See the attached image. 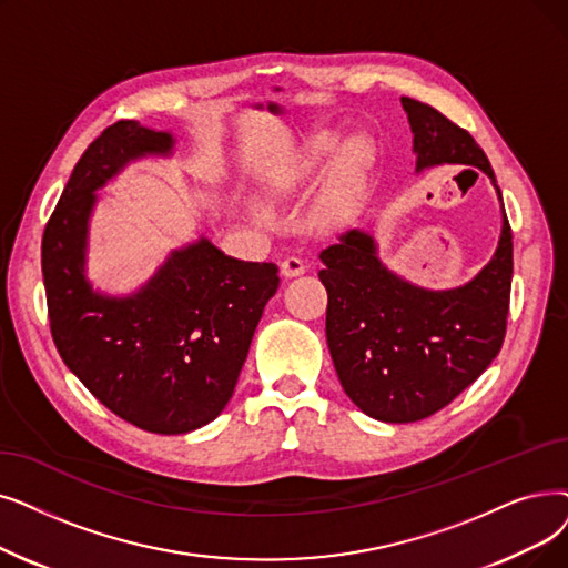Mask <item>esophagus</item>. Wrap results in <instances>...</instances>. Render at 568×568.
I'll list each match as a JSON object with an SVG mask.
<instances>
[{
	"label": "esophagus",
	"instance_id": "34e87169",
	"mask_svg": "<svg viewBox=\"0 0 568 568\" xmlns=\"http://www.w3.org/2000/svg\"><path fill=\"white\" fill-rule=\"evenodd\" d=\"M281 271H283L285 278H297V276L306 274V264H304V260L290 255L281 262Z\"/></svg>",
	"mask_w": 568,
	"mask_h": 568
}]
</instances>
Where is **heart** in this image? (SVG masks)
I'll list each match as a JSON object with an SVG mask.
<instances>
[{
  "label": "heart",
  "instance_id": "b5f03b06",
  "mask_svg": "<svg viewBox=\"0 0 568 568\" xmlns=\"http://www.w3.org/2000/svg\"><path fill=\"white\" fill-rule=\"evenodd\" d=\"M338 143H341V136L334 132H320V134L311 136L304 143L300 174L306 176L315 166L329 160L332 153L338 148ZM368 160H372V143H368V139H364V136L345 139L336 169H334V179L317 202L320 220H327L329 223V220H336L338 215L345 213V209L351 206V202L355 200V194L362 185Z\"/></svg>",
  "mask_w": 568,
  "mask_h": 568
}]
</instances>
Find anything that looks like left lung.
<instances>
[{
    "mask_svg": "<svg viewBox=\"0 0 568 568\" xmlns=\"http://www.w3.org/2000/svg\"><path fill=\"white\" fill-rule=\"evenodd\" d=\"M402 106L415 134L417 171L443 162L474 164L495 181L483 148L464 128L410 97H402ZM320 262L334 368L353 404L376 420H425L499 355L513 281L506 211L495 257L455 290L432 292L394 276L376 257L374 239L359 230L341 234Z\"/></svg>",
    "mask_w": 568,
    "mask_h": 568,
    "instance_id": "left-lung-1",
    "label": "left lung"
}]
</instances>
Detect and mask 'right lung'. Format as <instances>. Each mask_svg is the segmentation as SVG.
Returning a JSON list of instances; mask_svg holds the SVG:
<instances>
[{"mask_svg": "<svg viewBox=\"0 0 568 568\" xmlns=\"http://www.w3.org/2000/svg\"><path fill=\"white\" fill-rule=\"evenodd\" d=\"M171 148L174 136L136 120L106 128L73 166L41 239L48 320L62 362L111 413L153 434H187L223 413L281 283L274 262H241L202 239L171 253L132 297L92 292V192L130 160Z\"/></svg>", "mask_w": 568, "mask_h": 568, "instance_id": "right-lung-1", "label": "right lung"}]
</instances>
